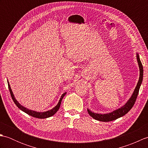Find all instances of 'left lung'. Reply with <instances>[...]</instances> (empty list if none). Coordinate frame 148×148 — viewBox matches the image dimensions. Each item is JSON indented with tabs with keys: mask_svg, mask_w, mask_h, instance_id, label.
Returning <instances> with one entry per match:
<instances>
[{
	"mask_svg": "<svg viewBox=\"0 0 148 148\" xmlns=\"http://www.w3.org/2000/svg\"><path fill=\"white\" fill-rule=\"evenodd\" d=\"M136 57L139 68V81H138L136 88H135L132 95L130 97V98L125 103V105L121 106L120 108L116 109L114 111H113L111 112L106 113V114H99V113L93 112L92 111H90L89 109H87L88 114H90V116H92L93 118L96 119V120L100 121L108 122L113 121L119 118L122 117V116H123L124 115L126 114L132 108V107L134 106L135 103V102H136V100L138 93H139L140 86L141 85V84H142L143 79V67L142 63H141L140 60L139 55L138 54V53H136Z\"/></svg>",
	"mask_w": 148,
	"mask_h": 148,
	"instance_id": "8db88e82",
	"label": "left lung"
}]
</instances>
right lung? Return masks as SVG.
Masks as SVG:
<instances>
[{"mask_svg":"<svg viewBox=\"0 0 148 148\" xmlns=\"http://www.w3.org/2000/svg\"><path fill=\"white\" fill-rule=\"evenodd\" d=\"M8 88H9V92H10L11 93V95L12 97V99L13 100L14 103L18 108L20 109V110H21L22 111L25 112L27 114H28L29 115L31 116H33L34 118H39V119H45V118H49V117H51L53 115H54L55 113L58 111V110L60 108V106L61 104V102L64 98V97L65 95V94L67 93V92H65L64 93H63L60 99L59 100V102L57 103V105H56L55 108H53V109H51V110H49V111H45V112H37L35 111H33V110H31L29 109H27L26 108H25L23 106H21L20 103H19L17 100L15 99L14 95L13 93L12 92V90L11 88V86H10V84H9V81H8Z\"/></svg>","mask_w":148,"mask_h":148,"instance_id":"obj_1","label":"right lung"}]
</instances>
